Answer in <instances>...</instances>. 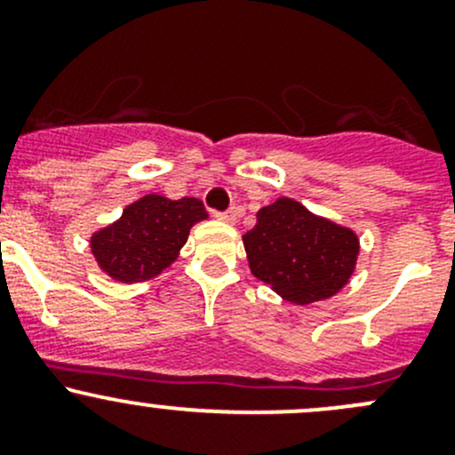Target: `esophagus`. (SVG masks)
<instances>
[{
  "mask_svg": "<svg viewBox=\"0 0 455 455\" xmlns=\"http://www.w3.org/2000/svg\"><path fill=\"white\" fill-rule=\"evenodd\" d=\"M238 214H241V208H229L228 212H214V217L221 219V221H226V223H234L236 221Z\"/></svg>",
  "mask_w": 455,
  "mask_h": 455,
  "instance_id": "esophagus-1",
  "label": "esophagus"
}]
</instances>
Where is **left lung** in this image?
<instances>
[{
  "instance_id": "left-lung-1",
  "label": "left lung",
  "mask_w": 455,
  "mask_h": 455,
  "mask_svg": "<svg viewBox=\"0 0 455 455\" xmlns=\"http://www.w3.org/2000/svg\"><path fill=\"white\" fill-rule=\"evenodd\" d=\"M247 263L259 281L296 305L325 300L352 278L358 236L309 212L299 201L281 199L256 214V226L243 234Z\"/></svg>"
}]
</instances>
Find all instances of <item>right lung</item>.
Segmentation results:
<instances>
[{
    "instance_id": "add662e5",
    "label": "right lung",
    "mask_w": 455,
    "mask_h": 455,
    "mask_svg": "<svg viewBox=\"0 0 455 455\" xmlns=\"http://www.w3.org/2000/svg\"><path fill=\"white\" fill-rule=\"evenodd\" d=\"M204 219L208 212L199 199L146 195L130 204L119 221L94 232L90 250L115 281H148L177 260L190 228Z\"/></svg>"
}]
</instances>
